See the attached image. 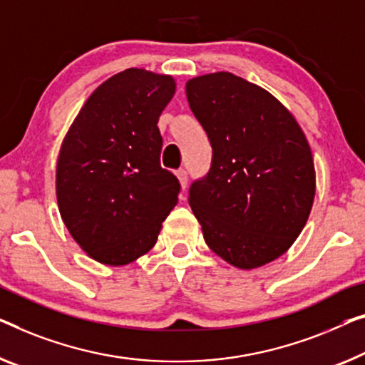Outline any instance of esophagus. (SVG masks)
<instances>
[{
    "label": "esophagus",
    "instance_id": "34e87169",
    "mask_svg": "<svg viewBox=\"0 0 365 365\" xmlns=\"http://www.w3.org/2000/svg\"><path fill=\"white\" fill-rule=\"evenodd\" d=\"M177 177H178V180H180L182 188L183 190L187 188V185H188V173H187V170H185V168H180V170H177Z\"/></svg>",
    "mask_w": 365,
    "mask_h": 365
}]
</instances>
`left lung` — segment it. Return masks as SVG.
Masks as SVG:
<instances>
[{"label": "left lung", "mask_w": 365, "mask_h": 365, "mask_svg": "<svg viewBox=\"0 0 365 365\" xmlns=\"http://www.w3.org/2000/svg\"><path fill=\"white\" fill-rule=\"evenodd\" d=\"M190 110L213 157L188 203L208 247L239 269L280 257L300 236L314 200L312 149L267 90L217 72L187 81Z\"/></svg>", "instance_id": "1"}]
</instances>
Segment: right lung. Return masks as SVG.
Wrapping results in <instances>:
<instances>
[{"instance_id":"add662e5","label":"right lung","mask_w":365,"mask_h":365,"mask_svg":"<svg viewBox=\"0 0 365 365\" xmlns=\"http://www.w3.org/2000/svg\"><path fill=\"white\" fill-rule=\"evenodd\" d=\"M175 93L168 75L128 68L90 95L57 160V201L67 230L91 259L126 265L149 252L178 201L160 165V113Z\"/></svg>"}]
</instances>
